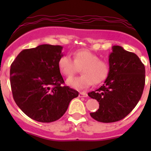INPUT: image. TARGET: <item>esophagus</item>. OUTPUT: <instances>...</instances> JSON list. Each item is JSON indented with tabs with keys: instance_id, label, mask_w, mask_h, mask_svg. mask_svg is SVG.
<instances>
[{
	"instance_id": "esophagus-1",
	"label": "esophagus",
	"mask_w": 151,
	"mask_h": 151,
	"mask_svg": "<svg viewBox=\"0 0 151 151\" xmlns=\"http://www.w3.org/2000/svg\"><path fill=\"white\" fill-rule=\"evenodd\" d=\"M88 96V94L85 92H80L79 93V97H87Z\"/></svg>"
}]
</instances>
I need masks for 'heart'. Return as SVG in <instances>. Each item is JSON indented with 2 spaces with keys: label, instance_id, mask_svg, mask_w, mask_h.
I'll list each match as a JSON object with an SVG mask.
<instances>
[{
  "label": "heart",
  "instance_id": "heart-1",
  "mask_svg": "<svg viewBox=\"0 0 151 151\" xmlns=\"http://www.w3.org/2000/svg\"><path fill=\"white\" fill-rule=\"evenodd\" d=\"M58 67L60 72L67 77L75 74L81 68V76L70 78L67 84L77 90H83L92 85L99 84L107 77L109 64L88 50H79L74 53V60L68 55H63L59 58Z\"/></svg>",
  "mask_w": 151,
  "mask_h": 151
}]
</instances>
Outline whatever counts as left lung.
Returning a JSON list of instances; mask_svg holds the SVG:
<instances>
[{"label":"left lung","mask_w":151,"mask_h":151,"mask_svg":"<svg viewBox=\"0 0 151 151\" xmlns=\"http://www.w3.org/2000/svg\"><path fill=\"white\" fill-rule=\"evenodd\" d=\"M112 50L104 83L88 93L99 104L98 110L90 115L102 123L116 122L129 115L139 102L145 82V66L136 54L118 45Z\"/></svg>","instance_id":"8db88e82"}]
</instances>
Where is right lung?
I'll return each instance as SVG.
<instances>
[{
  "mask_svg": "<svg viewBox=\"0 0 151 151\" xmlns=\"http://www.w3.org/2000/svg\"><path fill=\"white\" fill-rule=\"evenodd\" d=\"M63 47L42 45L19 52L11 65L14 101L29 118L50 123L61 118L78 91L63 86L58 67Z\"/></svg>",
  "mask_w": 151,
  "mask_h": 151,
  "instance_id": "1",
  "label": "right lung"
}]
</instances>
